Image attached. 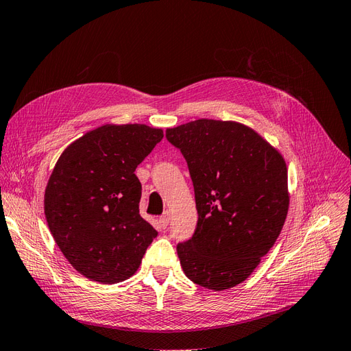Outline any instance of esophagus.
Listing matches in <instances>:
<instances>
[{"mask_svg": "<svg viewBox=\"0 0 351 351\" xmlns=\"http://www.w3.org/2000/svg\"><path fill=\"white\" fill-rule=\"evenodd\" d=\"M169 220H171V216H169V213L166 211V213L162 214L160 219H159V223H160V226H162L163 229H166L167 226H169Z\"/></svg>", "mask_w": 351, "mask_h": 351, "instance_id": "esophagus-1", "label": "esophagus"}]
</instances>
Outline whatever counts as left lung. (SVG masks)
Here are the masks:
<instances>
[{
  "label": "left lung",
  "mask_w": 351,
  "mask_h": 351,
  "mask_svg": "<svg viewBox=\"0 0 351 351\" xmlns=\"http://www.w3.org/2000/svg\"><path fill=\"white\" fill-rule=\"evenodd\" d=\"M182 153L195 192L198 221L179 242L185 276L226 290L252 274L273 247L289 210L281 154L242 123L198 119L166 131Z\"/></svg>",
  "instance_id": "left-lung-1"
}]
</instances>
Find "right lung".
I'll return each instance as SVG.
<instances>
[{"label":"right lung","instance_id":"add662e5","mask_svg":"<svg viewBox=\"0 0 351 351\" xmlns=\"http://www.w3.org/2000/svg\"><path fill=\"white\" fill-rule=\"evenodd\" d=\"M163 138L140 123L105 125L74 141L45 191V216L56 245L84 277L114 285L138 269L157 236L140 216L135 169Z\"/></svg>","mask_w":351,"mask_h":351}]
</instances>
